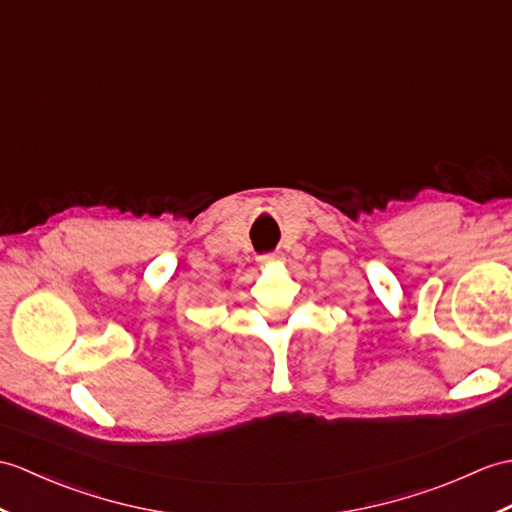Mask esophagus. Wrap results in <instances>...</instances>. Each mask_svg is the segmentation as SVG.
Here are the masks:
<instances>
[{
  "mask_svg": "<svg viewBox=\"0 0 512 512\" xmlns=\"http://www.w3.org/2000/svg\"><path fill=\"white\" fill-rule=\"evenodd\" d=\"M257 261H259V264H275V261H281V255L279 253H266V255L257 257Z\"/></svg>",
  "mask_w": 512,
  "mask_h": 512,
  "instance_id": "esophagus-1",
  "label": "esophagus"
}]
</instances>
